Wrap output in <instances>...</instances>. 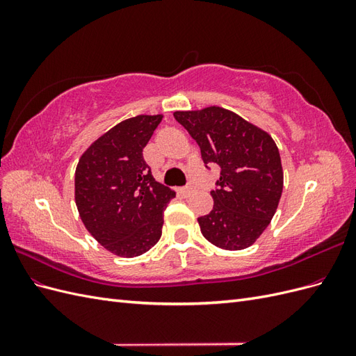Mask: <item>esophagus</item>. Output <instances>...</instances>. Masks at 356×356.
<instances>
[{"label": "esophagus", "mask_w": 356, "mask_h": 356, "mask_svg": "<svg viewBox=\"0 0 356 356\" xmlns=\"http://www.w3.org/2000/svg\"><path fill=\"white\" fill-rule=\"evenodd\" d=\"M178 191H179V193H182V195H184V196H188V195H191V193H193V187L187 186V187H182V188H179Z\"/></svg>", "instance_id": "34e87169"}]
</instances>
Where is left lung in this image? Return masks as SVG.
I'll return each mask as SVG.
<instances>
[{"mask_svg":"<svg viewBox=\"0 0 356 356\" xmlns=\"http://www.w3.org/2000/svg\"><path fill=\"white\" fill-rule=\"evenodd\" d=\"M200 147L204 165L221 168L211 191L213 209L199 217L202 234L227 251L251 246L270 224L284 188V170L273 138L221 106L175 111Z\"/></svg>","mask_w":356,"mask_h":356,"instance_id":"left-lung-1","label":"left lung"}]
</instances>
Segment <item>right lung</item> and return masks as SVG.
Here are the masks:
<instances>
[{
  "instance_id": "right-lung-1",
  "label": "right lung",
  "mask_w": 356,
  "mask_h": 356,
  "mask_svg": "<svg viewBox=\"0 0 356 356\" xmlns=\"http://www.w3.org/2000/svg\"><path fill=\"white\" fill-rule=\"evenodd\" d=\"M163 115H136L105 132L75 169V204L84 227L106 251L138 257L159 242L175 191L157 182L143 149Z\"/></svg>"
}]
</instances>
